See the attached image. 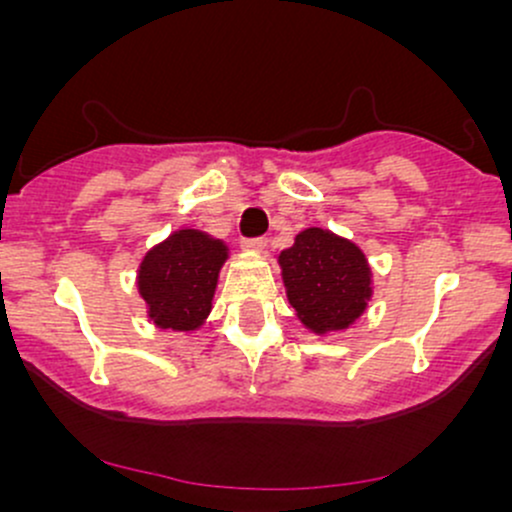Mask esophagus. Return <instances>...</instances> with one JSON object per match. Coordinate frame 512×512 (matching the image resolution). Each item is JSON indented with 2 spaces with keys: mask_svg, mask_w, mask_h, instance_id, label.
Here are the masks:
<instances>
[{
  "mask_svg": "<svg viewBox=\"0 0 512 512\" xmlns=\"http://www.w3.org/2000/svg\"><path fill=\"white\" fill-rule=\"evenodd\" d=\"M243 248L250 252H262L264 248H267V238H245Z\"/></svg>",
  "mask_w": 512,
  "mask_h": 512,
  "instance_id": "obj_1",
  "label": "esophagus"
}]
</instances>
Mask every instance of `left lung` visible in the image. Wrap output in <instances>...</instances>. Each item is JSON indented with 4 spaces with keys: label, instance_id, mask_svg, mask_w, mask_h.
Here are the masks:
<instances>
[{
    "label": "left lung",
    "instance_id": "1",
    "mask_svg": "<svg viewBox=\"0 0 512 512\" xmlns=\"http://www.w3.org/2000/svg\"><path fill=\"white\" fill-rule=\"evenodd\" d=\"M281 279L298 320L315 334L354 325L368 308L373 286L366 255L325 228H305L279 255Z\"/></svg>",
    "mask_w": 512,
    "mask_h": 512
}]
</instances>
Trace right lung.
<instances>
[{
  "mask_svg": "<svg viewBox=\"0 0 512 512\" xmlns=\"http://www.w3.org/2000/svg\"><path fill=\"white\" fill-rule=\"evenodd\" d=\"M226 260V245L195 228H180L146 252L137 286L154 325L175 332L202 327Z\"/></svg>",
  "mask_w": 512,
  "mask_h": 512,
  "instance_id": "right-lung-1",
  "label": "right lung"
}]
</instances>
